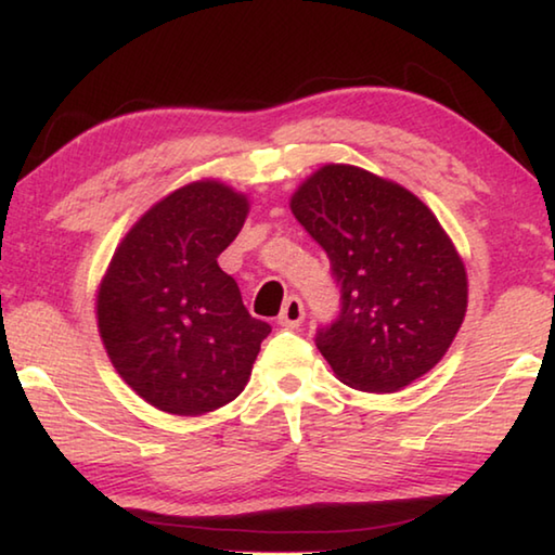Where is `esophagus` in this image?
Instances as JSON below:
<instances>
[{"mask_svg":"<svg viewBox=\"0 0 555 555\" xmlns=\"http://www.w3.org/2000/svg\"><path fill=\"white\" fill-rule=\"evenodd\" d=\"M278 322H280V326H285V328H297L299 324H302L305 322L302 299L289 297L285 307H283V312H280V317H278Z\"/></svg>","mask_w":555,"mask_h":555,"instance_id":"esophagus-1","label":"esophagus"}]
</instances>
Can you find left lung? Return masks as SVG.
Returning <instances> with one entry per match:
<instances>
[{"label":"left lung","instance_id":"1","mask_svg":"<svg viewBox=\"0 0 555 555\" xmlns=\"http://www.w3.org/2000/svg\"><path fill=\"white\" fill-rule=\"evenodd\" d=\"M289 209L332 260L341 314L317 348L341 383L397 392L449 351L468 309L463 258L436 214L402 184L328 163Z\"/></svg>","mask_w":555,"mask_h":555}]
</instances>
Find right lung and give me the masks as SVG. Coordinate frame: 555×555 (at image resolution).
<instances>
[{
    "label": "right lung",
    "mask_w": 555,
    "mask_h": 555,
    "mask_svg": "<svg viewBox=\"0 0 555 555\" xmlns=\"http://www.w3.org/2000/svg\"><path fill=\"white\" fill-rule=\"evenodd\" d=\"M248 209L243 192L194 180L155 202L114 250L96 326L116 373L155 410L207 414L248 383L270 326L217 262Z\"/></svg>",
    "instance_id": "obj_1"
}]
</instances>
